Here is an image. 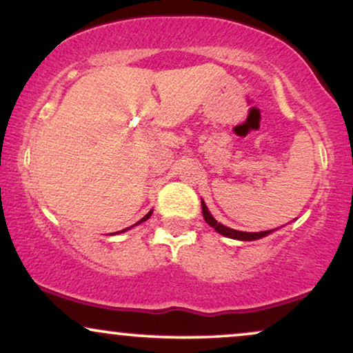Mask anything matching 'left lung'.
I'll return each mask as SVG.
<instances>
[{
    "instance_id": "obj_1",
    "label": "left lung",
    "mask_w": 353,
    "mask_h": 353,
    "mask_svg": "<svg viewBox=\"0 0 353 353\" xmlns=\"http://www.w3.org/2000/svg\"><path fill=\"white\" fill-rule=\"evenodd\" d=\"M201 208H203V217L204 221H206L208 224L211 225V228H214L216 232L223 234V236L229 237V239H237V241H256V239H262L265 236H268V234H272L273 230H262V232H242V230H236V229H230V228H225L221 223H217V221L212 217V214L208 210V206L204 204V201L201 199Z\"/></svg>"
}]
</instances>
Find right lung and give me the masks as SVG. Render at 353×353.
I'll list each match as a JSON object with an SVG mask.
<instances>
[{
  "label": "right lung",
  "instance_id": "add662e5",
  "mask_svg": "<svg viewBox=\"0 0 353 353\" xmlns=\"http://www.w3.org/2000/svg\"><path fill=\"white\" fill-rule=\"evenodd\" d=\"M152 216V211H149V212H147V214L145 216H143L142 217V219L141 221H139V223L137 224H141V223H143V221H147V219H149V217ZM124 230H128V229H124ZM124 230H121V232H124Z\"/></svg>",
  "mask_w": 353,
  "mask_h": 353
}]
</instances>
